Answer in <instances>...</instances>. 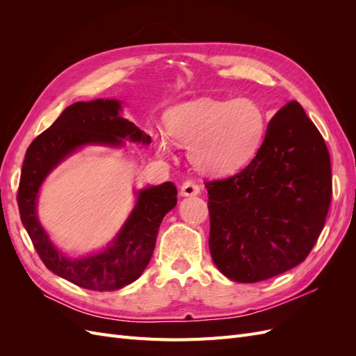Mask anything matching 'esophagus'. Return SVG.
<instances>
[{
    "label": "esophagus",
    "mask_w": 356,
    "mask_h": 356,
    "mask_svg": "<svg viewBox=\"0 0 356 356\" xmlns=\"http://www.w3.org/2000/svg\"><path fill=\"white\" fill-rule=\"evenodd\" d=\"M200 193V187L196 184L195 181H186L184 184L181 186V196L190 197V196H197Z\"/></svg>",
    "instance_id": "34e87169"
}]
</instances>
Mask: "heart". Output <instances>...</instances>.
<instances>
[{"label":"heart","mask_w":356,"mask_h":356,"mask_svg":"<svg viewBox=\"0 0 356 356\" xmlns=\"http://www.w3.org/2000/svg\"><path fill=\"white\" fill-rule=\"evenodd\" d=\"M267 126L263 106L248 98H203L172 106L165 114L168 135L188 147L196 168L213 175L232 174L250 163L263 147ZM153 139L159 153H170L166 135L156 131Z\"/></svg>","instance_id":"heart-1"}]
</instances>
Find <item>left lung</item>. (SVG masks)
<instances>
[{
	"instance_id": "left-lung-1",
	"label": "left lung",
	"mask_w": 356,
	"mask_h": 356,
	"mask_svg": "<svg viewBox=\"0 0 356 356\" xmlns=\"http://www.w3.org/2000/svg\"><path fill=\"white\" fill-rule=\"evenodd\" d=\"M204 187L215 266L234 282L266 281L303 263L324 229L332 195L325 141L291 101L251 163Z\"/></svg>"
}]
</instances>
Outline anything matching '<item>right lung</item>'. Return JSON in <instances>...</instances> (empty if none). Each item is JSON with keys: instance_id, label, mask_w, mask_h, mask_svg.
Returning <instances> with one entry per match:
<instances>
[{"instance_id": "1", "label": "right lung", "mask_w": 356, "mask_h": 356, "mask_svg": "<svg viewBox=\"0 0 356 356\" xmlns=\"http://www.w3.org/2000/svg\"><path fill=\"white\" fill-rule=\"evenodd\" d=\"M124 141L149 145L152 138L122 115V101L95 99L70 105L26 149L17 191L20 220L49 270L80 288L115 291L135 282L152 260L163 217L177 207L174 182L148 186L135 191L132 212L102 251L70 258L50 241L37 213L38 193L50 172L83 147L120 148Z\"/></svg>"}]
</instances>
